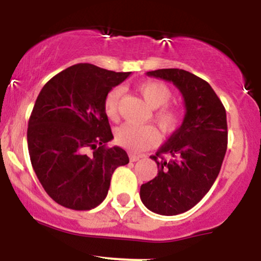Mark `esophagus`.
I'll return each mask as SVG.
<instances>
[{"label":"esophagus","mask_w":261,"mask_h":261,"mask_svg":"<svg viewBox=\"0 0 261 261\" xmlns=\"http://www.w3.org/2000/svg\"><path fill=\"white\" fill-rule=\"evenodd\" d=\"M128 157H130L131 162H137V161H140L141 158L143 157V155L142 154H136V153H130V154H128Z\"/></svg>","instance_id":"1"}]
</instances>
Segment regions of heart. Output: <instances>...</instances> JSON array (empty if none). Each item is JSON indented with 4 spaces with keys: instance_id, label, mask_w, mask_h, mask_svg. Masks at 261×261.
Returning <instances> with one entry per match:
<instances>
[{
    "instance_id": "b5f03b06",
    "label": "heart",
    "mask_w": 261,
    "mask_h": 261,
    "mask_svg": "<svg viewBox=\"0 0 261 261\" xmlns=\"http://www.w3.org/2000/svg\"><path fill=\"white\" fill-rule=\"evenodd\" d=\"M139 92L152 108L164 105L170 98L169 88L157 81H147L139 86ZM121 97V89L119 87L110 89L104 99V113L110 120H116L119 113V100ZM180 110L175 107L165 106L155 112L154 120L163 133L175 130L180 122ZM116 142L122 147L131 151H141L147 148L157 140V131L152 125H136L126 122L121 125L115 133Z\"/></svg>"
}]
</instances>
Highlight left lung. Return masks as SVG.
I'll use <instances>...</instances> for the list:
<instances>
[{"instance_id": "obj_1", "label": "left lung", "mask_w": 261, "mask_h": 261, "mask_svg": "<svg viewBox=\"0 0 261 261\" xmlns=\"http://www.w3.org/2000/svg\"><path fill=\"white\" fill-rule=\"evenodd\" d=\"M146 74L172 82L184 99L180 127L151 155L158 174L140 189L148 210L174 216L193 208L216 180L227 151L226 109L212 87L188 71L162 68Z\"/></svg>"}]
</instances>
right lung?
Instances as JSON below:
<instances>
[{"mask_svg": "<svg viewBox=\"0 0 261 261\" xmlns=\"http://www.w3.org/2000/svg\"><path fill=\"white\" fill-rule=\"evenodd\" d=\"M130 74L77 64L39 93L28 122L29 155L44 190L59 205L79 211L97 207L114 170L128 163L124 149L106 146L114 136L104 99Z\"/></svg>", "mask_w": 261, "mask_h": 261, "instance_id": "obj_1", "label": "right lung"}]
</instances>
